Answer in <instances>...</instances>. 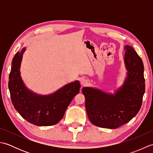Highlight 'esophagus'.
<instances>
[{
	"mask_svg": "<svg viewBox=\"0 0 153 153\" xmlns=\"http://www.w3.org/2000/svg\"><path fill=\"white\" fill-rule=\"evenodd\" d=\"M87 83V81L86 79H82L81 81V84H82V85H85Z\"/></svg>",
	"mask_w": 153,
	"mask_h": 153,
	"instance_id": "esophagus-1",
	"label": "esophagus"
}]
</instances>
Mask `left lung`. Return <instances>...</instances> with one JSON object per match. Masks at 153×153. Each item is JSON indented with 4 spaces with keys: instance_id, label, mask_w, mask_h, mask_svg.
I'll return each instance as SVG.
<instances>
[{
    "instance_id": "obj_1",
    "label": "left lung",
    "mask_w": 153,
    "mask_h": 153,
    "mask_svg": "<svg viewBox=\"0 0 153 153\" xmlns=\"http://www.w3.org/2000/svg\"><path fill=\"white\" fill-rule=\"evenodd\" d=\"M123 48L128 73L123 85L114 94L93 87L82 89L88 118L100 128H119L135 117L142 105L145 90L143 63L133 47L126 45Z\"/></svg>"
}]
</instances>
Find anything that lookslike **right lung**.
<instances>
[{"instance_id": "add662e5", "label": "right lung", "mask_w": 153, "mask_h": 153, "mask_svg": "<svg viewBox=\"0 0 153 153\" xmlns=\"http://www.w3.org/2000/svg\"><path fill=\"white\" fill-rule=\"evenodd\" d=\"M25 48L12 59L8 88L12 102L22 118L38 126H53L63 118L74 97L79 92V81L68 83L53 94L40 95L29 90L21 77L20 66Z\"/></svg>"}]
</instances>
